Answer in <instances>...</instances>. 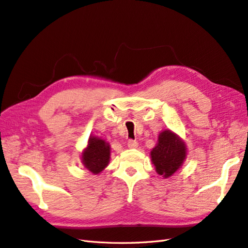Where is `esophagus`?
<instances>
[{
    "instance_id": "1",
    "label": "esophagus",
    "mask_w": 248,
    "mask_h": 248,
    "mask_svg": "<svg viewBox=\"0 0 248 248\" xmlns=\"http://www.w3.org/2000/svg\"><path fill=\"white\" fill-rule=\"evenodd\" d=\"M128 147L130 149H136L138 147V142L136 140H133V139H130V140H128Z\"/></svg>"
}]
</instances>
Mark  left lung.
<instances>
[{
  "instance_id": "obj_1",
  "label": "left lung",
  "mask_w": 248,
  "mask_h": 248,
  "mask_svg": "<svg viewBox=\"0 0 248 248\" xmlns=\"http://www.w3.org/2000/svg\"><path fill=\"white\" fill-rule=\"evenodd\" d=\"M186 155L185 143L170 130L160 133L157 145L151 151L152 162L154 163L156 172L164 178L172 176L182 166Z\"/></svg>"
}]
</instances>
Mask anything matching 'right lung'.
Returning a JSON list of instances; mask_svg holds the SVG:
<instances>
[{
    "instance_id": "right-lung-1",
    "label": "right lung",
    "mask_w": 248,
    "mask_h": 248,
    "mask_svg": "<svg viewBox=\"0 0 248 248\" xmlns=\"http://www.w3.org/2000/svg\"><path fill=\"white\" fill-rule=\"evenodd\" d=\"M82 163L93 174H98L109 163L110 145L97 137L89 139V144L81 156Z\"/></svg>"
}]
</instances>
